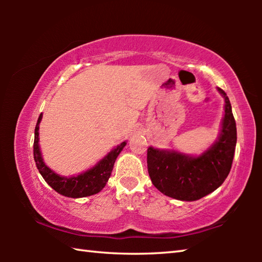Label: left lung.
I'll return each mask as SVG.
<instances>
[{"label": "left lung", "mask_w": 262, "mask_h": 262, "mask_svg": "<svg viewBox=\"0 0 262 262\" xmlns=\"http://www.w3.org/2000/svg\"><path fill=\"white\" fill-rule=\"evenodd\" d=\"M224 115L217 140L200 155L173 149L148 148V172L159 192L180 201H196L217 189L231 170L237 128L230 100L222 89Z\"/></svg>", "instance_id": "8db88e82"}]
</instances>
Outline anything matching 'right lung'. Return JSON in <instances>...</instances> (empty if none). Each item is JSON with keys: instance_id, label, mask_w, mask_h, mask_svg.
Returning a JSON list of instances; mask_svg holds the SVG:
<instances>
[{"instance_id": "obj_1", "label": "right lung", "mask_w": 262, "mask_h": 262, "mask_svg": "<svg viewBox=\"0 0 262 262\" xmlns=\"http://www.w3.org/2000/svg\"><path fill=\"white\" fill-rule=\"evenodd\" d=\"M41 119L42 114L39 115L38 122L34 129L33 156L35 165H37L39 172H40V174L45 179L46 183L55 192L67 198L78 199L99 193L108 181L111 173H112L115 159L118 158L122 149L126 147L127 141L114 147L99 162H97L94 166L82 172V173L72 177L60 176L55 171H53L52 168L48 167L45 162H43L40 145H39V125H40Z\"/></svg>"}]
</instances>
